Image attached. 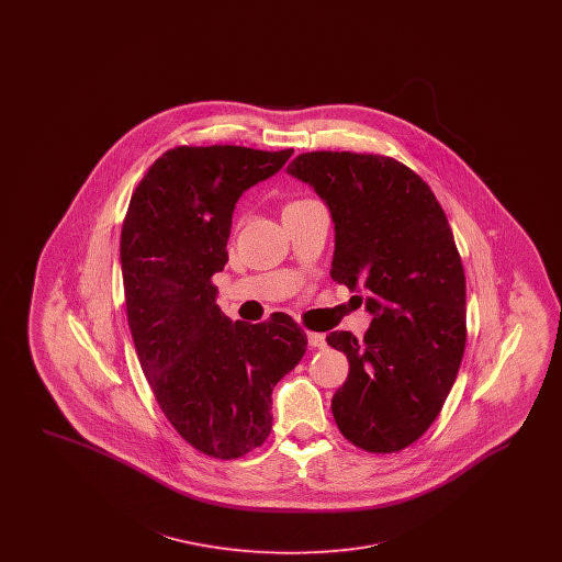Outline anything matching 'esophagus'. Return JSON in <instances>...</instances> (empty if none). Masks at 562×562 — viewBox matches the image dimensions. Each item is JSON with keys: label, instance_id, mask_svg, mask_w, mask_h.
Wrapping results in <instances>:
<instances>
[{"label": "esophagus", "instance_id": "34e87169", "mask_svg": "<svg viewBox=\"0 0 562 562\" xmlns=\"http://www.w3.org/2000/svg\"><path fill=\"white\" fill-rule=\"evenodd\" d=\"M307 344L312 348H326V337L322 333H307Z\"/></svg>", "mask_w": 562, "mask_h": 562}]
</instances>
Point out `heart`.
<instances>
[{
	"instance_id": "1",
	"label": "heart",
	"mask_w": 562,
	"mask_h": 562,
	"mask_svg": "<svg viewBox=\"0 0 562 562\" xmlns=\"http://www.w3.org/2000/svg\"><path fill=\"white\" fill-rule=\"evenodd\" d=\"M299 202H303V200H299Z\"/></svg>"
}]
</instances>
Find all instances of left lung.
Here are the masks:
<instances>
[{
    "instance_id": "left-lung-1",
    "label": "left lung",
    "mask_w": 562,
    "mask_h": 562,
    "mask_svg": "<svg viewBox=\"0 0 562 562\" xmlns=\"http://www.w3.org/2000/svg\"><path fill=\"white\" fill-rule=\"evenodd\" d=\"M335 223L330 278L364 289V339L326 335L349 360L330 408L369 453H396L434 424L465 349V276L447 214L428 183L394 158L312 151L289 164Z\"/></svg>"
}]
</instances>
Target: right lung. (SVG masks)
<instances>
[{"instance_id": "right-lung-1", "label": "right lung", "mask_w": 562, "mask_h": 562, "mask_svg": "<svg viewBox=\"0 0 562 562\" xmlns=\"http://www.w3.org/2000/svg\"><path fill=\"white\" fill-rule=\"evenodd\" d=\"M293 149L175 147L134 189L122 225L126 314L140 369L166 419L193 449L238 459L271 431V392L307 348L296 322L276 312L232 322L213 276L227 263L241 193L276 175Z\"/></svg>"}]
</instances>
